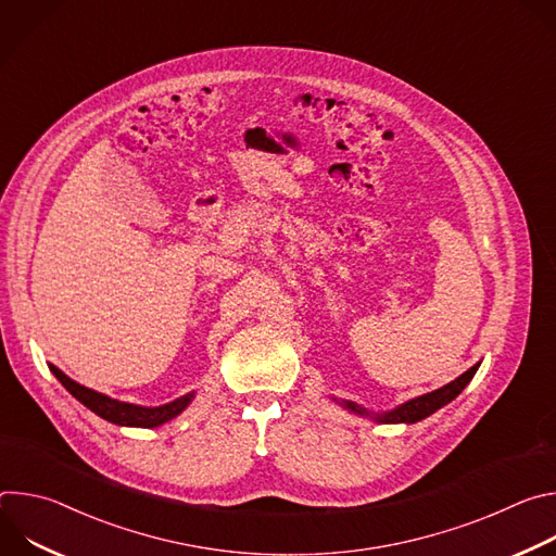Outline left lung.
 <instances>
[{
    "label": "left lung",
    "instance_id": "obj_1",
    "mask_svg": "<svg viewBox=\"0 0 556 556\" xmlns=\"http://www.w3.org/2000/svg\"><path fill=\"white\" fill-rule=\"evenodd\" d=\"M478 367H480V363L472 365V367H470L468 371H464L462 376H457L453 382H448V384H444V387H440V389H435V391H431V393L418 395V399H414V401L401 405L399 409L387 412V414H376V416H374V414L365 412L363 407H358V405H354V403H343V405H345L350 412L361 414V416H371V418L378 420V422H387V425H391V422H407V425H412V422H418V420L431 416L433 412H438V409L444 407L446 403H451V401L455 399V395L470 382V378L475 376V371H478Z\"/></svg>",
    "mask_w": 556,
    "mask_h": 556
}]
</instances>
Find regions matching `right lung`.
Listing matches in <instances>:
<instances>
[{"label": "right lung", "mask_w": 556, "mask_h": 556, "mask_svg": "<svg viewBox=\"0 0 556 556\" xmlns=\"http://www.w3.org/2000/svg\"><path fill=\"white\" fill-rule=\"evenodd\" d=\"M50 369H52V374L61 380V384L74 395L78 403H84L90 412H94L103 420L121 425V427H144V429H149V427H157V425H163V422H169L193 399V393H187V395H182V399H178V401H174L169 405H163V407H138V405L112 401V399H108V395H103L99 391H92V389H88L84 384L74 382L61 369H56L54 365H50Z\"/></svg>", "instance_id": "obj_1"}]
</instances>
